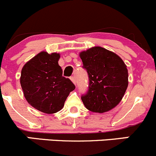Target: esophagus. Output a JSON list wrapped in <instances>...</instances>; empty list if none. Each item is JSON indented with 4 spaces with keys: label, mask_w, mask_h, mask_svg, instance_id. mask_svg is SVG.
Returning <instances> with one entry per match:
<instances>
[{
    "label": "esophagus",
    "mask_w": 156,
    "mask_h": 156,
    "mask_svg": "<svg viewBox=\"0 0 156 156\" xmlns=\"http://www.w3.org/2000/svg\"><path fill=\"white\" fill-rule=\"evenodd\" d=\"M70 80L72 81L73 83L75 84V85H76V79H75V77H74V76H71L70 77Z\"/></svg>",
    "instance_id": "1"
}]
</instances>
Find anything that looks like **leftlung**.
Masks as SVG:
<instances>
[{
    "instance_id": "obj_1",
    "label": "left lung",
    "mask_w": 156,
    "mask_h": 156,
    "mask_svg": "<svg viewBox=\"0 0 156 156\" xmlns=\"http://www.w3.org/2000/svg\"><path fill=\"white\" fill-rule=\"evenodd\" d=\"M90 79L87 94L81 97L88 110L103 113L121 102L129 84L127 66L116 53L93 47L79 53Z\"/></svg>"
}]
</instances>
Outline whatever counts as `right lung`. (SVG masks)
I'll return each instance as SVG.
<instances>
[{
    "mask_svg": "<svg viewBox=\"0 0 156 156\" xmlns=\"http://www.w3.org/2000/svg\"><path fill=\"white\" fill-rule=\"evenodd\" d=\"M60 54L41 51L27 62L21 69L20 82L23 96L31 106L47 114L61 110L69 93L75 89L62 76Z\"/></svg>",
    "mask_w": 156,
    "mask_h": 156,
    "instance_id": "obj_1",
    "label": "right lung"
}]
</instances>
